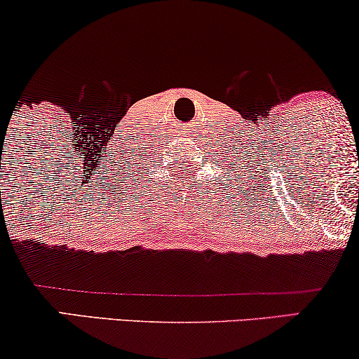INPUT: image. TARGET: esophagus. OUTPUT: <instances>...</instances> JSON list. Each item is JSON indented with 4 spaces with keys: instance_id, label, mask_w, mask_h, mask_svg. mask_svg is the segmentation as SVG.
Returning <instances> with one entry per match:
<instances>
[{
    "instance_id": "1",
    "label": "esophagus",
    "mask_w": 359,
    "mask_h": 359,
    "mask_svg": "<svg viewBox=\"0 0 359 359\" xmlns=\"http://www.w3.org/2000/svg\"><path fill=\"white\" fill-rule=\"evenodd\" d=\"M184 130H186V128H184ZM186 135H189V133H188V132H184V133H183V137H186Z\"/></svg>"
}]
</instances>
